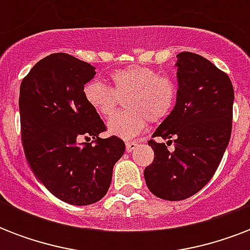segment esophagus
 I'll return each mask as SVG.
<instances>
[{
	"label": "esophagus",
	"instance_id": "34e87169",
	"mask_svg": "<svg viewBox=\"0 0 250 250\" xmlns=\"http://www.w3.org/2000/svg\"><path fill=\"white\" fill-rule=\"evenodd\" d=\"M137 145L139 144H137L136 141H128V143H125V149H127V152L131 153L133 149H136Z\"/></svg>",
	"mask_w": 250,
	"mask_h": 250
}]
</instances>
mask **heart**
Returning <instances> with one entry per match:
<instances>
[{
	"label": "heart",
	"mask_w": 250,
	"mask_h": 250,
	"mask_svg": "<svg viewBox=\"0 0 250 250\" xmlns=\"http://www.w3.org/2000/svg\"><path fill=\"white\" fill-rule=\"evenodd\" d=\"M114 89L98 79L88 82L83 96L89 107L102 118L113 115L118 104V94L125 96L128 110L115 114L107 123V132L123 140H131L141 133L148 119L160 122L172 110L176 100V86L166 76L144 66H128L115 70L110 75Z\"/></svg>",
	"instance_id": "b5f03b06"
}]
</instances>
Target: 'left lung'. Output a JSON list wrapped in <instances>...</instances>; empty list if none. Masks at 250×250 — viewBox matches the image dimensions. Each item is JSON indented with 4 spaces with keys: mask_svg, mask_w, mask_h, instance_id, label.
I'll list each match as a JSON object with an SVG mask.
<instances>
[{
    "mask_svg": "<svg viewBox=\"0 0 250 250\" xmlns=\"http://www.w3.org/2000/svg\"><path fill=\"white\" fill-rule=\"evenodd\" d=\"M176 57V104L152 135L157 140L148 141L154 160L144 170L149 190L167 201L193 196L213 178L229 143L235 97L229 75L210 61L189 52Z\"/></svg>",
    "mask_w": 250,
    "mask_h": 250,
    "instance_id": "8db88e82",
    "label": "left lung"
}]
</instances>
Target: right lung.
I'll use <instances>...</instances> for the list:
<instances>
[{"instance_id":"add662e5","label":"right lung","mask_w":250,"mask_h":250,"mask_svg":"<svg viewBox=\"0 0 250 250\" xmlns=\"http://www.w3.org/2000/svg\"><path fill=\"white\" fill-rule=\"evenodd\" d=\"M96 68L66 53L37 62L21 84V141L31 170L46 189L71 205H90L109 189L125 150L117 136L101 139V118L83 96ZM92 137L96 146L80 143Z\"/></svg>"}]
</instances>
